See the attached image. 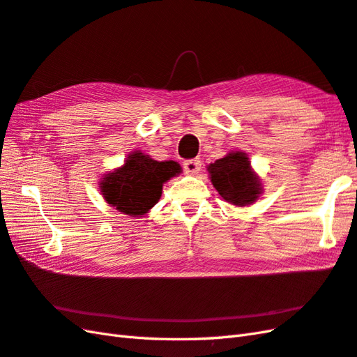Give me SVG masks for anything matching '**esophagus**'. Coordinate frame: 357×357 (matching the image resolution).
<instances>
[{
    "instance_id": "esophagus-1",
    "label": "esophagus",
    "mask_w": 357,
    "mask_h": 357,
    "mask_svg": "<svg viewBox=\"0 0 357 357\" xmlns=\"http://www.w3.org/2000/svg\"><path fill=\"white\" fill-rule=\"evenodd\" d=\"M183 169L186 174H197L199 169H202V162H199L198 159L186 160L183 163Z\"/></svg>"
}]
</instances>
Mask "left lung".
<instances>
[{
  "instance_id": "left-lung-1",
  "label": "left lung",
  "mask_w": 357,
  "mask_h": 357,
  "mask_svg": "<svg viewBox=\"0 0 357 357\" xmlns=\"http://www.w3.org/2000/svg\"><path fill=\"white\" fill-rule=\"evenodd\" d=\"M207 169L218 194L234 206H248L262 192L260 181L251 171L250 160L244 153H230L208 165Z\"/></svg>"
}]
</instances>
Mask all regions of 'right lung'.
I'll use <instances>...</instances> for the list:
<instances>
[{
    "mask_svg": "<svg viewBox=\"0 0 357 357\" xmlns=\"http://www.w3.org/2000/svg\"><path fill=\"white\" fill-rule=\"evenodd\" d=\"M180 171L177 162H158L141 151H135L123 167L104 177L101 194L119 212L141 216L159 202L165 181Z\"/></svg>",
    "mask_w": 357,
    "mask_h": 357,
    "instance_id": "1",
    "label": "right lung"
}]
</instances>
